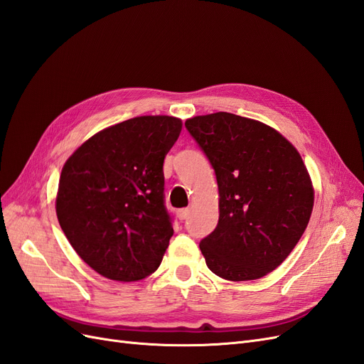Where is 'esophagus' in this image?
<instances>
[{"label":"esophagus","mask_w":364,"mask_h":364,"mask_svg":"<svg viewBox=\"0 0 364 364\" xmlns=\"http://www.w3.org/2000/svg\"><path fill=\"white\" fill-rule=\"evenodd\" d=\"M188 214H190V209H188V208L178 209V218H179V220H185L186 217H188Z\"/></svg>","instance_id":"esophagus-1"}]
</instances>
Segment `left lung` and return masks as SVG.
Wrapping results in <instances>:
<instances>
[{
    "instance_id": "1",
    "label": "left lung",
    "mask_w": 364,
    "mask_h": 364,
    "mask_svg": "<svg viewBox=\"0 0 364 364\" xmlns=\"http://www.w3.org/2000/svg\"><path fill=\"white\" fill-rule=\"evenodd\" d=\"M213 165L218 223L200 241L206 266L228 281L266 277L310 222L314 191L297 150L259 121L215 112L185 121Z\"/></svg>"
}]
</instances>
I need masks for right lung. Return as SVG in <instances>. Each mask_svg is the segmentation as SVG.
<instances>
[{"instance_id":"obj_1","label":"right lung","mask_w":364,"mask_h":364,"mask_svg":"<svg viewBox=\"0 0 364 364\" xmlns=\"http://www.w3.org/2000/svg\"><path fill=\"white\" fill-rule=\"evenodd\" d=\"M181 130L174 117L130 118L98 132L65 162L59 225L77 255L102 277L139 281L159 267L173 235L164 159Z\"/></svg>"}]
</instances>
